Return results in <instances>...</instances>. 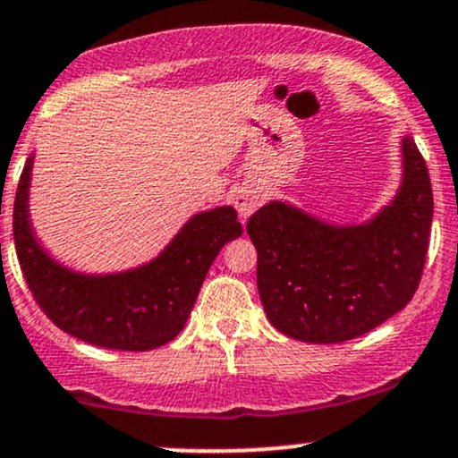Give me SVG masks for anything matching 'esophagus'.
Here are the masks:
<instances>
[{
  "instance_id": "1",
  "label": "esophagus",
  "mask_w": 458,
  "mask_h": 458,
  "mask_svg": "<svg viewBox=\"0 0 458 458\" xmlns=\"http://www.w3.org/2000/svg\"><path fill=\"white\" fill-rule=\"evenodd\" d=\"M265 189L259 185H241L234 191V207L243 219L250 217L265 202Z\"/></svg>"
}]
</instances>
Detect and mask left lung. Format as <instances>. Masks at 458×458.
I'll list each match as a JSON object with an SVG mask.
<instances>
[{
  "label": "left lung",
  "mask_w": 458,
  "mask_h": 458,
  "mask_svg": "<svg viewBox=\"0 0 458 458\" xmlns=\"http://www.w3.org/2000/svg\"><path fill=\"white\" fill-rule=\"evenodd\" d=\"M401 157L396 193L364 222H327L286 199L250 217L262 308L284 335L344 343L411 301L427 260L433 189L411 135L401 140Z\"/></svg>",
  "instance_id": "obj_1"
}]
</instances>
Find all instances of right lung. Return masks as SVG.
<instances>
[{
    "label": "right lung",
    "mask_w": 458,
    "mask_h": 458,
    "mask_svg": "<svg viewBox=\"0 0 458 458\" xmlns=\"http://www.w3.org/2000/svg\"><path fill=\"white\" fill-rule=\"evenodd\" d=\"M31 152L13 211L14 247L25 282L43 312L83 343L118 351H150L185 327L204 277L228 241L243 234L230 204L199 211L155 259L123 271H79L54 259L30 215Z\"/></svg>",
    "instance_id": "1"
}]
</instances>
